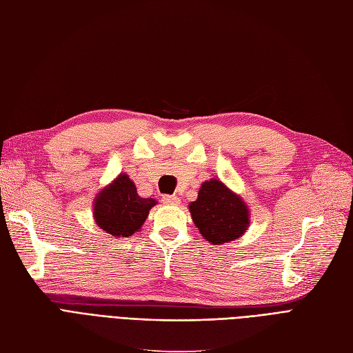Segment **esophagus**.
<instances>
[{"label": "esophagus", "instance_id": "34e87169", "mask_svg": "<svg viewBox=\"0 0 353 353\" xmlns=\"http://www.w3.org/2000/svg\"><path fill=\"white\" fill-rule=\"evenodd\" d=\"M163 202L167 205H177V203H180V199L176 195H164Z\"/></svg>", "mask_w": 353, "mask_h": 353}]
</instances>
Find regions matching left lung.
<instances>
[{"instance_id":"left-lung-1","label":"left lung","mask_w":353,"mask_h":353,"mask_svg":"<svg viewBox=\"0 0 353 353\" xmlns=\"http://www.w3.org/2000/svg\"><path fill=\"white\" fill-rule=\"evenodd\" d=\"M189 210L201 234L212 245L233 242L249 224L245 202L215 179L202 183L198 199L190 202Z\"/></svg>"}]
</instances>
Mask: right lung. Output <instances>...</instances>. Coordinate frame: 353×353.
<instances>
[{
	"instance_id": "obj_1",
	"label": "right lung",
	"mask_w": 353,
	"mask_h": 353,
	"mask_svg": "<svg viewBox=\"0 0 353 353\" xmlns=\"http://www.w3.org/2000/svg\"><path fill=\"white\" fill-rule=\"evenodd\" d=\"M155 203L152 198H141L133 181L120 174L97 196L94 217L102 230L114 237H128L141 229Z\"/></svg>"
}]
</instances>
